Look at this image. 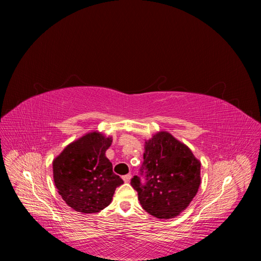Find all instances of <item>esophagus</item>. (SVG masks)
<instances>
[{"label":"esophagus","instance_id":"1","mask_svg":"<svg viewBox=\"0 0 261 261\" xmlns=\"http://www.w3.org/2000/svg\"><path fill=\"white\" fill-rule=\"evenodd\" d=\"M130 178H132V175H130V174H126V175L123 176V179H124L125 183H128V181L130 180Z\"/></svg>","mask_w":261,"mask_h":261}]
</instances>
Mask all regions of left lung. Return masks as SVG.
Masks as SVG:
<instances>
[{
	"mask_svg": "<svg viewBox=\"0 0 261 261\" xmlns=\"http://www.w3.org/2000/svg\"><path fill=\"white\" fill-rule=\"evenodd\" d=\"M130 185L148 213L171 219L185 210L200 185V162L167 132L146 141L144 162Z\"/></svg>",
	"mask_w": 261,
	"mask_h": 261,
	"instance_id": "1",
	"label": "left lung"
}]
</instances>
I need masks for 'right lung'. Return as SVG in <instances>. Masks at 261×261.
<instances>
[{
	"label": "right lung",
	"mask_w": 261,
	"mask_h": 261,
	"mask_svg": "<svg viewBox=\"0 0 261 261\" xmlns=\"http://www.w3.org/2000/svg\"><path fill=\"white\" fill-rule=\"evenodd\" d=\"M112 138L89 133L69 144L53 161V178L59 194L70 208L96 213L111 203L123 179L114 174L106 156Z\"/></svg>",
	"instance_id": "obj_1"
}]
</instances>
